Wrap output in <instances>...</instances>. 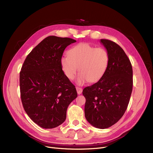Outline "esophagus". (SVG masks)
<instances>
[{
	"label": "esophagus",
	"instance_id": "obj_1",
	"mask_svg": "<svg viewBox=\"0 0 153 153\" xmlns=\"http://www.w3.org/2000/svg\"><path fill=\"white\" fill-rule=\"evenodd\" d=\"M76 90H77V92L79 95L81 94L82 92V89L81 87H76Z\"/></svg>",
	"mask_w": 153,
	"mask_h": 153
}]
</instances>
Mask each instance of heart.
<instances>
[{
    "instance_id": "heart-1",
    "label": "heart",
    "mask_w": 153,
    "mask_h": 153,
    "mask_svg": "<svg viewBox=\"0 0 153 153\" xmlns=\"http://www.w3.org/2000/svg\"><path fill=\"white\" fill-rule=\"evenodd\" d=\"M109 60L105 48L82 43L72 47L68 55L62 56L61 65L64 74L71 80L75 77L79 68L77 83L82 85L87 81L95 82L100 80L108 68Z\"/></svg>"
}]
</instances>
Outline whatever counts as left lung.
Returning a JSON list of instances; mask_svg holds the SVG:
<instances>
[{
  "label": "left lung",
  "mask_w": 153,
  "mask_h": 153,
  "mask_svg": "<svg viewBox=\"0 0 153 153\" xmlns=\"http://www.w3.org/2000/svg\"><path fill=\"white\" fill-rule=\"evenodd\" d=\"M100 42L109 54L105 73L94 84L84 88L85 117L94 127L105 129L124 115L133 89V69L122 48L109 39Z\"/></svg>",
  "instance_id": "obj_1"
}]
</instances>
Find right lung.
<instances>
[{
	"mask_svg": "<svg viewBox=\"0 0 153 153\" xmlns=\"http://www.w3.org/2000/svg\"><path fill=\"white\" fill-rule=\"evenodd\" d=\"M76 42L50 36L28 54L20 72L22 105L28 117L43 128H53L66 118L71 102L77 97L75 86L64 74L61 59L65 48Z\"/></svg>",
	"mask_w": 153,
	"mask_h": 153,
	"instance_id": "obj_1",
	"label": "right lung"
}]
</instances>
